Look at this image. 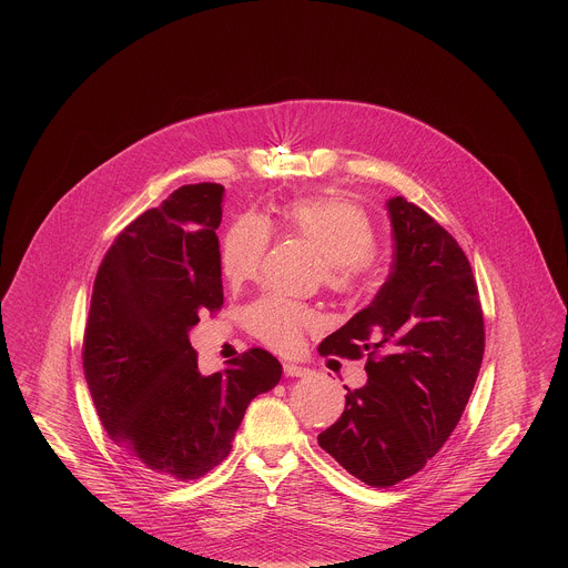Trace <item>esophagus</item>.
Wrapping results in <instances>:
<instances>
[{
  "label": "esophagus",
  "instance_id": "obj_1",
  "mask_svg": "<svg viewBox=\"0 0 568 568\" xmlns=\"http://www.w3.org/2000/svg\"><path fill=\"white\" fill-rule=\"evenodd\" d=\"M283 373H285V377H306V375H308V368H302V366L285 362V364H283Z\"/></svg>",
  "mask_w": 568,
  "mask_h": 568
}]
</instances>
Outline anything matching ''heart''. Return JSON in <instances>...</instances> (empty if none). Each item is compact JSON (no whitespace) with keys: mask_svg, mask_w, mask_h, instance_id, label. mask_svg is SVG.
Returning a JSON list of instances; mask_svg holds the SVG:
<instances>
[{"mask_svg":"<svg viewBox=\"0 0 568 568\" xmlns=\"http://www.w3.org/2000/svg\"><path fill=\"white\" fill-rule=\"evenodd\" d=\"M285 223L294 236L315 244L325 257V283L347 294L364 281L377 251V232L368 215L341 197H302L285 209ZM271 227L257 215L239 216L223 236L221 268L232 283L253 278L268 251ZM251 336L276 352H292L315 315L285 297H262L244 315Z\"/></svg>","mask_w":568,"mask_h":568,"instance_id":"heart-1","label":"heart"}]
</instances>
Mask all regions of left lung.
<instances>
[{
	"label": "left lung",
	"mask_w": 568,
	"mask_h": 568,
	"mask_svg": "<svg viewBox=\"0 0 568 568\" xmlns=\"http://www.w3.org/2000/svg\"><path fill=\"white\" fill-rule=\"evenodd\" d=\"M394 262L375 300L324 338L322 355L366 353L368 383L320 447L366 486L419 473L458 426L486 349L484 311L456 239L403 195L387 202Z\"/></svg>",
	"instance_id": "8db88e82"
}]
</instances>
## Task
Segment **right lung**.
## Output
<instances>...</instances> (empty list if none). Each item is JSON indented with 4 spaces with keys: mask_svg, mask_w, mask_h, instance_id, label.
I'll return each mask as SVG.
<instances>
[{
    "mask_svg": "<svg viewBox=\"0 0 568 568\" xmlns=\"http://www.w3.org/2000/svg\"><path fill=\"white\" fill-rule=\"evenodd\" d=\"M223 187L185 185L132 221L95 274L82 368L100 422L135 466L187 481L232 452L248 403L281 381L260 347L200 375L190 329L223 304Z\"/></svg>",
    "mask_w": 568,
    "mask_h": 568,
    "instance_id": "1",
    "label": "right lung"
}]
</instances>
